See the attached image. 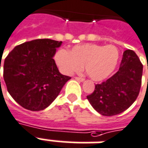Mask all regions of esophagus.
I'll use <instances>...</instances> for the list:
<instances>
[{
    "instance_id": "obj_1",
    "label": "esophagus",
    "mask_w": 148,
    "mask_h": 148,
    "mask_svg": "<svg viewBox=\"0 0 148 148\" xmlns=\"http://www.w3.org/2000/svg\"><path fill=\"white\" fill-rule=\"evenodd\" d=\"M75 79L77 80V81H80V82H83L85 80V78L82 77H75Z\"/></svg>"
}]
</instances>
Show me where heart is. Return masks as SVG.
<instances>
[{
    "label": "heart",
    "instance_id": "b5f03b06",
    "mask_svg": "<svg viewBox=\"0 0 148 148\" xmlns=\"http://www.w3.org/2000/svg\"><path fill=\"white\" fill-rule=\"evenodd\" d=\"M119 50L115 45L83 44L67 50L59 49L55 54L57 64L64 73L71 74L85 66V71L94 81H103L116 69Z\"/></svg>",
    "mask_w": 148,
    "mask_h": 148
}]
</instances>
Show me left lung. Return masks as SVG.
I'll list each match as a JSON object with an SVG mask.
<instances>
[{"label":"left lung","mask_w":148,"mask_h":148,"mask_svg":"<svg viewBox=\"0 0 148 148\" xmlns=\"http://www.w3.org/2000/svg\"><path fill=\"white\" fill-rule=\"evenodd\" d=\"M143 65L133 50L123 52L118 72L101 84L95 85L86 96L94 109L104 116H113L132 106L139 95L142 83Z\"/></svg>","instance_id":"1"}]
</instances>
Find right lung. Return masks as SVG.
<instances>
[{
  "mask_svg": "<svg viewBox=\"0 0 148 148\" xmlns=\"http://www.w3.org/2000/svg\"><path fill=\"white\" fill-rule=\"evenodd\" d=\"M62 43L36 39L16 45L5 58L3 77L7 90L24 108L44 110L71 78L60 73L53 58Z\"/></svg>",
  "mask_w": 148,
  "mask_h": 148,
  "instance_id": "obj_1",
  "label": "right lung"
}]
</instances>
